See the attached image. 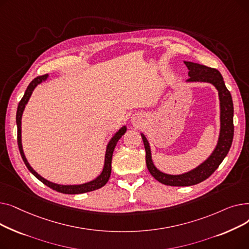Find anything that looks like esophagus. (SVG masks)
Masks as SVG:
<instances>
[{"label": "esophagus", "instance_id": "esophagus-1", "mask_svg": "<svg viewBox=\"0 0 249 249\" xmlns=\"http://www.w3.org/2000/svg\"><path fill=\"white\" fill-rule=\"evenodd\" d=\"M136 120V119H134V118H133V123H134V122H136V123H137V121H138V120H137L136 122L135 121V120Z\"/></svg>", "mask_w": 249, "mask_h": 249}]
</instances>
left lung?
I'll return each instance as SVG.
<instances>
[{"label": "left lung", "instance_id": "left-lung-1", "mask_svg": "<svg viewBox=\"0 0 249 249\" xmlns=\"http://www.w3.org/2000/svg\"><path fill=\"white\" fill-rule=\"evenodd\" d=\"M185 64L189 69V78L187 82H205L210 83L215 86L218 89L219 100H220V109H221V128H220V135L217 143V146L213 153L210 155L206 161L200 164L198 167H196L193 171L178 175H166L160 172L156 168L151 160V152L149 143L146 137L141 134L143 143H144L145 148V159L146 165L151 176L166 186L173 187H188L197 185L199 182L207 179L210 177L218 166L221 164L227 155L233 140L234 135V125H233V102L230 91L225 86L223 81V76L221 75L219 71L216 69H212L202 65L199 63H194L190 61H185Z\"/></svg>", "mask_w": 249, "mask_h": 249}]
</instances>
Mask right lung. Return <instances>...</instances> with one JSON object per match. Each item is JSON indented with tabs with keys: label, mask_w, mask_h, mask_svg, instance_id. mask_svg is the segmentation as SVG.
Returning <instances> with one entry per match:
<instances>
[{
	"label": "right lung",
	"mask_w": 249,
	"mask_h": 249,
	"mask_svg": "<svg viewBox=\"0 0 249 249\" xmlns=\"http://www.w3.org/2000/svg\"><path fill=\"white\" fill-rule=\"evenodd\" d=\"M48 74H43V75H39L37 77H35L34 80L29 84V86L27 87V89H26L25 94L23 96V98L21 99V101L19 102L18 105V109H17V114H16V122H17V142H18V146H19V150L22 156V160L24 161V163L27 166V168L30 171V173L33 174V176H35L41 182H43L44 185H46L47 187H49L50 189L54 190L56 192L62 193V194H70V195H75V194H83V193H88V192H91L98 190L102 187H104L105 185L107 184V181L110 178L111 176V163H112V156H113V152L115 149V146L117 144L118 140H119L122 135H124V133L126 132V127H122L119 131H118L114 137L110 140V142L108 143L107 146V150H106V155H105V164H104V168L102 174L94 180L89 181L87 184H83V185H76V186H62V185H57L54 184V182L48 181L47 179L43 178L41 176H39L34 169L30 166V164L28 163L27 160H26L24 152H23V148H22V143H21V119H22V114L23 111L25 109L26 104L28 103V100L32 94L33 89H35V87L37 85H39L40 83H42L43 81H45L47 78Z\"/></svg>",
	"instance_id": "right-lung-1"
}]
</instances>
